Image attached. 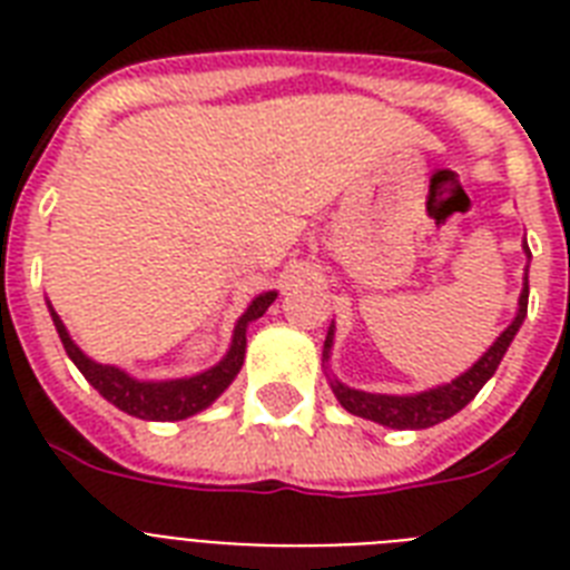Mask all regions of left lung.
<instances>
[{
  "label": "left lung",
  "mask_w": 570,
  "mask_h": 570,
  "mask_svg": "<svg viewBox=\"0 0 570 570\" xmlns=\"http://www.w3.org/2000/svg\"><path fill=\"white\" fill-rule=\"evenodd\" d=\"M523 250L530 257V245L523 242ZM527 302H530V277H523L521 298H518V313H514L512 325L494 340V346L488 348L485 355L479 357L476 364L470 366L468 373H461L459 379H452L450 384H438L432 390L414 393V396H387V393H366V390H355L343 384V381L331 379V390L340 399V405L346 407L348 414L364 416L373 423L387 425V429H429L443 420H450L452 414H459L461 407L468 405L470 399L476 396L479 390L485 387V381L497 373V366L503 361L505 348L512 346L514 334L527 320ZM331 346H334V325L328 328L325 337V352L322 361L331 357Z\"/></svg>",
  "instance_id": "1"
}]
</instances>
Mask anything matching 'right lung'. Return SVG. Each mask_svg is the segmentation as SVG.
<instances>
[{
    "label": "right lung",
    "instance_id": "obj_1",
    "mask_svg": "<svg viewBox=\"0 0 570 570\" xmlns=\"http://www.w3.org/2000/svg\"><path fill=\"white\" fill-rule=\"evenodd\" d=\"M275 298L277 293H263L248 304V311L242 313L236 328H233L230 348H227V355L218 364L209 366L206 373L191 375V379L171 381H138L129 373H124V370H118V366L97 364L70 340L65 322L52 311V304H49V316L56 322V331L58 337H61L67 357L79 366V373L85 379L91 381L94 390H100L102 399H109L111 405L138 416V420H159V423H165V420H186V416L204 411V407H209L215 399L222 396L224 390L230 387V381L239 375L242 361H245V346H248L245 331H248V322L259 320Z\"/></svg>",
    "mask_w": 570,
    "mask_h": 570
}]
</instances>
